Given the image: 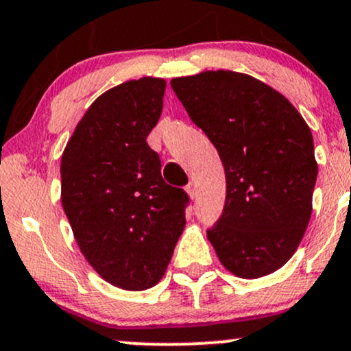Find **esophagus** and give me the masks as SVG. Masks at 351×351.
Here are the masks:
<instances>
[{
	"mask_svg": "<svg viewBox=\"0 0 351 351\" xmlns=\"http://www.w3.org/2000/svg\"><path fill=\"white\" fill-rule=\"evenodd\" d=\"M185 192H187V195L191 197V199H195V195H197V187H195V184L189 182L187 187H185Z\"/></svg>",
	"mask_w": 351,
	"mask_h": 351,
	"instance_id": "34e87169",
	"label": "esophagus"
}]
</instances>
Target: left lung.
<instances>
[{"mask_svg":"<svg viewBox=\"0 0 351 351\" xmlns=\"http://www.w3.org/2000/svg\"><path fill=\"white\" fill-rule=\"evenodd\" d=\"M172 90L223 162L225 208L207 237L230 273L258 279L302 241L317 179L306 119L278 90L232 70L176 77Z\"/></svg>","mask_w":351,"mask_h":351,"instance_id":"left-lung-1","label":"left lung"}]
</instances>
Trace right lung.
I'll list each match as a JSON object with an SVG mask.
<instances>
[{"label":"right lung","mask_w":351,"mask_h":351,"mask_svg":"<svg viewBox=\"0 0 351 351\" xmlns=\"http://www.w3.org/2000/svg\"><path fill=\"white\" fill-rule=\"evenodd\" d=\"M166 80L123 82L95 100L60 162V200L88 265L125 291L156 286L185 226L187 193L160 176L146 138L158 125Z\"/></svg>","instance_id":"obj_1"}]
</instances>
